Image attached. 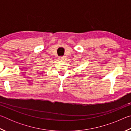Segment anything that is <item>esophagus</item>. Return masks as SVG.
I'll return each mask as SVG.
<instances>
[{
	"label": "esophagus",
	"instance_id": "34e87169",
	"mask_svg": "<svg viewBox=\"0 0 131 131\" xmlns=\"http://www.w3.org/2000/svg\"><path fill=\"white\" fill-rule=\"evenodd\" d=\"M59 59H60V60H63L64 57H59Z\"/></svg>",
	"mask_w": 131,
	"mask_h": 131
}]
</instances>
